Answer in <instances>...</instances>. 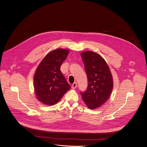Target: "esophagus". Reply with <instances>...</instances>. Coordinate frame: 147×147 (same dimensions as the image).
<instances>
[{
    "instance_id": "esophagus-1",
    "label": "esophagus",
    "mask_w": 147,
    "mask_h": 147,
    "mask_svg": "<svg viewBox=\"0 0 147 147\" xmlns=\"http://www.w3.org/2000/svg\"><path fill=\"white\" fill-rule=\"evenodd\" d=\"M77 84L76 82H74L71 86L72 89H76L77 88Z\"/></svg>"
}]
</instances>
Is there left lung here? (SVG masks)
<instances>
[{"label": "left lung", "instance_id": "left-lung-1", "mask_svg": "<svg viewBox=\"0 0 147 147\" xmlns=\"http://www.w3.org/2000/svg\"><path fill=\"white\" fill-rule=\"evenodd\" d=\"M81 56L88 86L85 92L80 94L87 107L94 109L109 99L113 87V77L107 63L98 53L88 51L81 52Z\"/></svg>", "mask_w": 147, "mask_h": 147}]
</instances>
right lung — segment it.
I'll return each mask as SVG.
<instances>
[{
  "instance_id": "obj_1",
  "label": "right lung",
  "mask_w": 147,
  "mask_h": 147,
  "mask_svg": "<svg viewBox=\"0 0 147 147\" xmlns=\"http://www.w3.org/2000/svg\"><path fill=\"white\" fill-rule=\"evenodd\" d=\"M70 51L56 49L48 53L38 65L34 76V91L38 100L47 105L57 103L70 86L60 71V66Z\"/></svg>"
}]
</instances>
